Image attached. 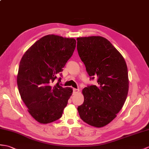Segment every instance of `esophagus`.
I'll return each mask as SVG.
<instances>
[{
	"label": "esophagus",
	"instance_id": "34e87169",
	"mask_svg": "<svg viewBox=\"0 0 149 149\" xmlns=\"http://www.w3.org/2000/svg\"><path fill=\"white\" fill-rule=\"evenodd\" d=\"M73 92H74V93H77L79 92V89L74 88V89H73Z\"/></svg>",
	"mask_w": 149,
	"mask_h": 149
}]
</instances>
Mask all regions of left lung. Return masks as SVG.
I'll return each mask as SVG.
<instances>
[{
	"mask_svg": "<svg viewBox=\"0 0 149 149\" xmlns=\"http://www.w3.org/2000/svg\"><path fill=\"white\" fill-rule=\"evenodd\" d=\"M77 49L92 79L97 85L82 89L84 101L79 106L81 119L92 126L101 127L114 119L125 103L129 89L127 68L124 58L105 38H77Z\"/></svg>",
	"mask_w": 149,
	"mask_h": 149,
	"instance_id": "1",
	"label": "left lung"
}]
</instances>
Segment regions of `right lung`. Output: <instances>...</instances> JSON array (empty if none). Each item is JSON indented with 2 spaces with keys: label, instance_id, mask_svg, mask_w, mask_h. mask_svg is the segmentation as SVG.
Here are the masks:
<instances>
[{
  "label": "right lung",
  "instance_id": "1",
  "mask_svg": "<svg viewBox=\"0 0 149 149\" xmlns=\"http://www.w3.org/2000/svg\"><path fill=\"white\" fill-rule=\"evenodd\" d=\"M75 46L73 38L51 34L40 38L23 54L17 84L28 112L37 122L50 123L62 116L73 90L61 86V78L54 81Z\"/></svg>",
  "mask_w": 149,
  "mask_h": 149
}]
</instances>
